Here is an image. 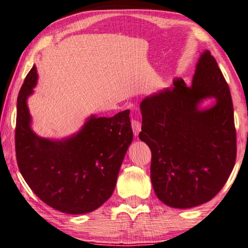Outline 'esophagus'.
Instances as JSON below:
<instances>
[{
	"label": "esophagus",
	"instance_id": "obj_1",
	"mask_svg": "<svg viewBox=\"0 0 248 248\" xmlns=\"http://www.w3.org/2000/svg\"><path fill=\"white\" fill-rule=\"evenodd\" d=\"M131 125H132L133 134H134V136H136V137H138V136H139L140 131H141V124L139 123V121L133 120V121H132V124H131Z\"/></svg>",
	"mask_w": 248,
	"mask_h": 248
}]
</instances>
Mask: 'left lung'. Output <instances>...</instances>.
I'll return each instance as SVG.
<instances>
[{
  "mask_svg": "<svg viewBox=\"0 0 248 248\" xmlns=\"http://www.w3.org/2000/svg\"><path fill=\"white\" fill-rule=\"evenodd\" d=\"M174 86L142 100L141 141L152 152L151 182L157 198L188 209L211 200L236 158V132L228 83L209 50L200 54L191 85ZM215 99L210 107L204 100Z\"/></svg>",
  "mask_w": 248,
  "mask_h": 248,
  "instance_id": "left-lung-1",
  "label": "left lung"
}]
</instances>
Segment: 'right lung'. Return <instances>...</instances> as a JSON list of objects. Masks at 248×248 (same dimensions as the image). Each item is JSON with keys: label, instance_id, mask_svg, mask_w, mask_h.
Instances as JSON below:
<instances>
[{"label": "right lung", "instance_id": "1", "mask_svg": "<svg viewBox=\"0 0 248 248\" xmlns=\"http://www.w3.org/2000/svg\"><path fill=\"white\" fill-rule=\"evenodd\" d=\"M37 79L33 65L17 98L15 145L20 174L49 207L69 215L94 211L114 192L132 142L130 110L110 118L91 115L78 132L61 139L39 137L27 105Z\"/></svg>", "mask_w": 248, "mask_h": 248}]
</instances>
